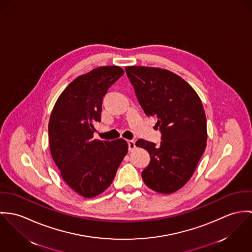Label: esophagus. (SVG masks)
<instances>
[{"mask_svg":"<svg viewBox=\"0 0 252 252\" xmlns=\"http://www.w3.org/2000/svg\"><path fill=\"white\" fill-rule=\"evenodd\" d=\"M127 143H128V150H129L130 152H132V151L136 148V146H135V141H134V140H128Z\"/></svg>","mask_w":252,"mask_h":252,"instance_id":"1","label":"esophagus"}]
</instances>
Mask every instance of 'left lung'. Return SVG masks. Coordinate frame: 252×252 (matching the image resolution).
Returning a JSON list of instances; mask_svg holds the SVG:
<instances>
[{
    "mask_svg": "<svg viewBox=\"0 0 252 252\" xmlns=\"http://www.w3.org/2000/svg\"><path fill=\"white\" fill-rule=\"evenodd\" d=\"M126 72L147 116L155 117L161 142L139 139L136 146L148 151L149 165L142 179L151 189L170 194L191 178L206 149L207 120L193 88L167 69L126 66Z\"/></svg>",
    "mask_w": 252,
    "mask_h": 252,
    "instance_id": "1",
    "label": "left lung"
}]
</instances>
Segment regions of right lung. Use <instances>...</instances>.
<instances>
[{
  "instance_id": "right-lung-1",
  "label": "right lung",
  "mask_w": 252,
  "mask_h": 252,
  "mask_svg": "<svg viewBox=\"0 0 252 252\" xmlns=\"http://www.w3.org/2000/svg\"><path fill=\"white\" fill-rule=\"evenodd\" d=\"M123 75L122 67L107 65L78 76L61 94L50 116L52 158L63 181L85 198L110 187L127 154L125 139H94V124L101 121L103 96Z\"/></svg>"
}]
</instances>
